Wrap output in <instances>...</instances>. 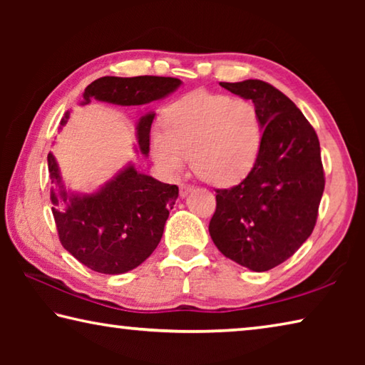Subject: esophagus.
<instances>
[{
    "instance_id": "obj_1",
    "label": "esophagus",
    "mask_w": 365,
    "mask_h": 365,
    "mask_svg": "<svg viewBox=\"0 0 365 365\" xmlns=\"http://www.w3.org/2000/svg\"><path fill=\"white\" fill-rule=\"evenodd\" d=\"M191 190H193V187H191V185H180V196L185 197V196L190 193Z\"/></svg>"
}]
</instances>
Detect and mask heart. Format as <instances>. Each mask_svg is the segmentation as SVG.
<instances>
[{"label": "heart", "mask_w": 365, "mask_h": 365, "mask_svg": "<svg viewBox=\"0 0 365 365\" xmlns=\"http://www.w3.org/2000/svg\"><path fill=\"white\" fill-rule=\"evenodd\" d=\"M262 143L256 104L246 98L193 91L165 109L164 132L151 137L159 169L175 177L187 168L214 185H233L255 168Z\"/></svg>", "instance_id": "obj_1"}]
</instances>
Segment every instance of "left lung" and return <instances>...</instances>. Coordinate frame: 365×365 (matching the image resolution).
<instances>
[{
    "label": "left lung",
    "instance_id": "1",
    "mask_svg": "<svg viewBox=\"0 0 365 365\" xmlns=\"http://www.w3.org/2000/svg\"><path fill=\"white\" fill-rule=\"evenodd\" d=\"M220 86L256 104L264 132L248 177L215 190L209 233L225 257L265 272L292 257L316 227L325 187L319 138L296 104L270 83Z\"/></svg>",
    "mask_w": 365,
    "mask_h": 365
}]
</instances>
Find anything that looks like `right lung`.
I'll return each mask as SVG.
<instances>
[{
  "mask_svg": "<svg viewBox=\"0 0 365 365\" xmlns=\"http://www.w3.org/2000/svg\"><path fill=\"white\" fill-rule=\"evenodd\" d=\"M182 82L174 77H101L85 88L83 104L91 98L120 106H141L175 91ZM69 119L66 113L61 125ZM154 113L141 115L137 140L141 154L150 153ZM53 215L61 245L86 267L100 274H125L146 261L164 233L169 211L178 197L177 185L163 183L128 164L95 193H69L53 153L48 154ZM64 202V212L57 206Z\"/></svg>",
  "mask_w": 365,
  "mask_h": 365,
  "instance_id": "right-lung-1",
  "label": "right lung"
}]
</instances>
